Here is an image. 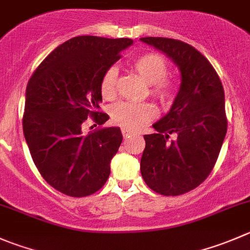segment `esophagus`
I'll use <instances>...</instances> for the list:
<instances>
[{
	"label": "esophagus",
	"instance_id": "obj_1",
	"mask_svg": "<svg viewBox=\"0 0 250 250\" xmlns=\"http://www.w3.org/2000/svg\"><path fill=\"white\" fill-rule=\"evenodd\" d=\"M122 134H123V137H125V138H128L130 134H132V133H130L128 129H125V128H123V129H122Z\"/></svg>",
	"mask_w": 250,
	"mask_h": 250
}]
</instances>
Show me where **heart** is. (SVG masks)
I'll return each instance as SVG.
<instances>
[{
	"instance_id": "obj_1",
	"label": "heart",
	"mask_w": 250,
	"mask_h": 250,
	"mask_svg": "<svg viewBox=\"0 0 250 250\" xmlns=\"http://www.w3.org/2000/svg\"><path fill=\"white\" fill-rule=\"evenodd\" d=\"M134 71L150 85V95L162 104L169 103L174 95V85L166 79L168 66L166 61L156 53H145L133 62ZM118 69L112 66L106 69L101 78L100 91L103 98L112 99L117 86ZM156 116V110L150 104H134L121 101L111 108V117L116 125L128 130H138Z\"/></svg>"
}]
</instances>
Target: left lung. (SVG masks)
<instances>
[{
	"instance_id": "obj_1",
	"label": "left lung",
	"mask_w": 250,
	"mask_h": 250,
	"mask_svg": "<svg viewBox=\"0 0 250 250\" xmlns=\"http://www.w3.org/2000/svg\"><path fill=\"white\" fill-rule=\"evenodd\" d=\"M178 67L181 86L168 112L144 135L140 172L162 195H181L207 179L227 132L225 93L209 61L193 46L167 38H142ZM169 134L176 138L168 141Z\"/></svg>"
}]
</instances>
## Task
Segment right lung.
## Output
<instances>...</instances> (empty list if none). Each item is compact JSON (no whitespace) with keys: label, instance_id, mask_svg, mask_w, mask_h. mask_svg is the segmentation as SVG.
Masks as SVG:
<instances>
[{"label":"right lung","instance_id":"add662e5","mask_svg":"<svg viewBox=\"0 0 250 250\" xmlns=\"http://www.w3.org/2000/svg\"><path fill=\"white\" fill-rule=\"evenodd\" d=\"M133 45L132 39L77 36L57 46L36 68L25 90L24 138L33 161L58 192L81 198L98 192L122 143L118 127L83 134L82 125L99 112L100 83L106 69Z\"/></svg>","mask_w":250,"mask_h":250}]
</instances>
